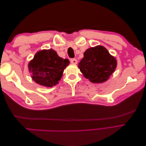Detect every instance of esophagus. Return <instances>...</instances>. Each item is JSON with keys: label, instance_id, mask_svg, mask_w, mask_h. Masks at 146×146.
I'll use <instances>...</instances> for the list:
<instances>
[{"label": "esophagus", "instance_id": "obj_1", "mask_svg": "<svg viewBox=\"0 0 146 146\" xmlns=\"http://www.w3.org/2000/svg\"><path fill=\"white\" fill-rule=\"evenodd\" d=\"M70 63H72V64H77L78 63V60L76 59H70Z\"/></svg>", "mask_w": 146, "mask_h": 146}]
</instances>
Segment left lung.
I'll use <instances>...</instances> for the list:
<instances>
[{
	"label": "left lung",
	"mask_w": 146,
	"mask_h": 146,
	"mask_svg": "<svg viewBox=\"0 0 146 146\" xmlns=\"http://www.w3.org/2000/svg\"><path fill=\"white\" fill-rule=\"evenodd\" d=\"M117 62L106 48L97 46L84 52L78 67L87 79L92 83H103L108 80L116 67Z\"/></svg>",
	"instance_id": "left-lung-1"
}]
</instances>
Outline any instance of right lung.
<instances>
[{"label": "right lung", "instance_id": "1", "mask_svg": "<svg viewBox=\"0 0 146 146\" xmlns=\"http://www.w3.org/2000/svg\"><path fill=\"white\" fill-rule=\"evenodd\" d=\"M69 63L68 59L61 58L54 50H43L35 55L28 67L33 80L40 85L51 87L61 80Z\"/></svg>", "mask_w": 146, "mask_h": 146}]
</instances>
